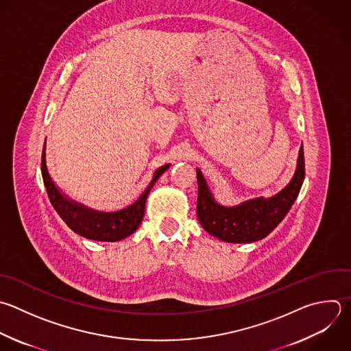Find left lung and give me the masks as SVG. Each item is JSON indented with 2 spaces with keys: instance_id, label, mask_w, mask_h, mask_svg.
<instances>
[{
  "instance_id": "obj_1",
  "label": "left lung",
  "mask_w": 351,
  "mask_h": 351,
  "mask_svg": "<svg viewBox=\"0 0 351 351\" xmlns=\"http://www.w3.org/2000/svg\"><path fill=\"white\" fill-rule=\"evenodd\" d=\"M197 206L200 225L214 237L226 243H252L266 237L287 215L296 200L304 180L303 145L289 184L271 197H256L239 206L225 207L215 202L207 182L197 169Z\"/></svg>"
}]
</instances>
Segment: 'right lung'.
<instances>
[{"instance_id":"obj_1","label":"right lung","mask_w":351,"mask_h":351,"mask_svg":"<svg viewBox=\"0 0 351 351\" xmlns=\"http://www.w3.org/2000/svg\"><path fill=\"white\" fill-rule=\"evenodd\" d=\"M169 166L170 165H165L155 171L151 180V184L147 186V189L141 193V196L133 204L114 213L96 211L64 196L59 191V188L55 185V182L52 181L48 173L47 159H45V145L43 149L41 171H43L44 185L47 188V192L53 208L58 211V214L62 217V219L67 223V226L71 230L90 240L119 241L130 236L132 233H134L136 229L140 226L144 218L147 196L151 188L154 186V184L169 169Z\"/></svg>"}]
</instances>
